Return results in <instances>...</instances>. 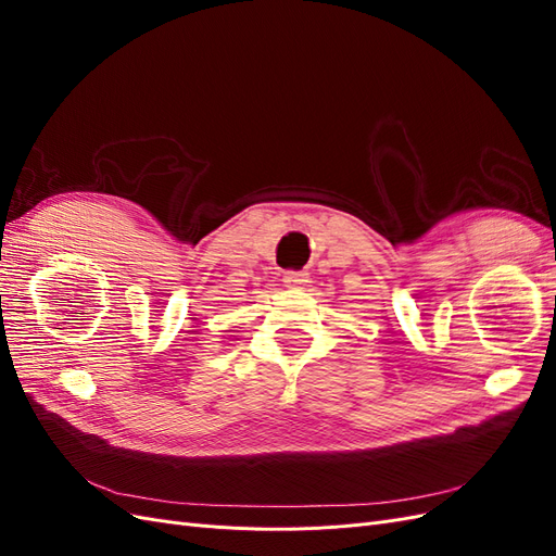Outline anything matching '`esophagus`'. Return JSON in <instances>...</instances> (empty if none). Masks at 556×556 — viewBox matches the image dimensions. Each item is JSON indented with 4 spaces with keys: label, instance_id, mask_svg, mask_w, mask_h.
I'll return each instance as SVG.
<instances>
[{
    "label": "esophagus",
    "instance_id": "esophagus-1",
    "mask_svg": "<svg viewBox=\"0 0 556 556\" xmlns=\"http://www.w3.org/2000/svg\"><path fill=\"white\" fill-rule=\"evenodd\" d=\"M285 288H304L308 282V274L306 271H288L282 276Z\"/></svg>",
    "mask_w": 556,
    "mask_h": 556
}]
</instances>
